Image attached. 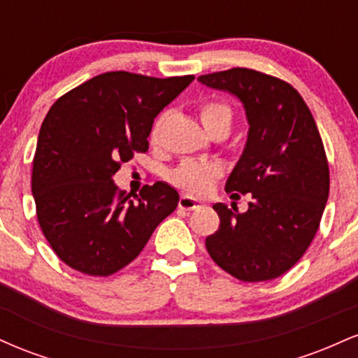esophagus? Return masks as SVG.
Segmentation results:
<instances>
[{"label":"esophagus","instance_id":"obj_1","mask_svg":"<svg viewBox=\"0 0 358 358\" xmlns=\"http://www.w3.org/2000/svg\"><path fill=\"white\" fill-rule=\"evenodd\" d=\"M178 207L182 208V210H195V208L202 207V202H200V200H196V199H193V196L183 195V196H180Z\"/></svg>","mask_w":358,"mask_h":358}]
</instances>
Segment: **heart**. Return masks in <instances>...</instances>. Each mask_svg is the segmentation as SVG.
<instances>
[{
    "instance_id": "heart-1",
    "label": "heart",
    "mask_w": 358,
    "mask_h": 358,
    "mask_svg": "<svg viewBox=\"0 0 358 358\" xmlns=\"http://www.w3.org/2000/svg\"><path fill=\"white\" fill-rule=\"evenodd\" d=\"M200 121L207 131L215 126L231 127L232 110L224 101H207L200 106ZM159 129H162V121H156L150 134L151 143L158 141ZM219 175L220 170L215 163L200 162V159H183L170 173V180L171 183L185 192H190L193 195H203L210 190Z\"/></svg>"
}]
</instances>
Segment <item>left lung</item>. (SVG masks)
I'll return each instance as SVG.
<instances>
[{
	"label": "left lung",
	"mask_w": 358,
	"mask_h": 358,
	"mask_svg": "<svg viewBox=\"0 0 358 358\" xmlns=\"http://www.w3.org/2000/svg\"><path fill=\"white\" fill-rule=\"evenodd\" d=\"M199 82L244 106L248 141L225 190L252 193L244 213L213 205L220 225L205 245L234 278L269 281L296 264L320 227L330 171L318 127L298 90L273 76L236 67Z\"/></svg>",
	"instance_id": "1"
}]
</instances>
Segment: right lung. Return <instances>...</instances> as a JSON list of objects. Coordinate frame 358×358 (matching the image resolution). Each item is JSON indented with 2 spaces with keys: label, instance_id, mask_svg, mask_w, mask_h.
Wrapping results in <instances>:
<instances>
[{
  "label": "right lung",
  "instance_id": "obj_1",
  "mask_svg": "<svg viewBox=\"0 0 358 358\" xmlns=\"http://www.w3.org/2000/svg\"><path fill=\"white\" fill-rule=\"evenodd\" d=\"M193 76L106 72L55 101L40 127L31 171L36 217L53 252L72 269L109 276L141 252L178 205L165 182L131 199L113 176L146 153L155 117Z\"/></svg>",
  "mask_w": 358,
  "mask_h": 358
}]
</instances>
